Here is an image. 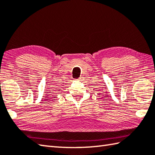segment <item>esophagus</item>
<instances>
[{
	"mask_svg": "<svg viewBox=\"0 0 155 155\" xmlns=\"http://www.w3.org/2000/svg\"><path fill=\"white\" fill-rule=\"evenodd\" d=\"M77 80H78V81H82V78H78Z\"/></svg>",
	"mask_w": 155,
	"mask_h": 155,
	"instance_id": "esophagus-1",
	"label": "esophagus"
}]
</instances>
